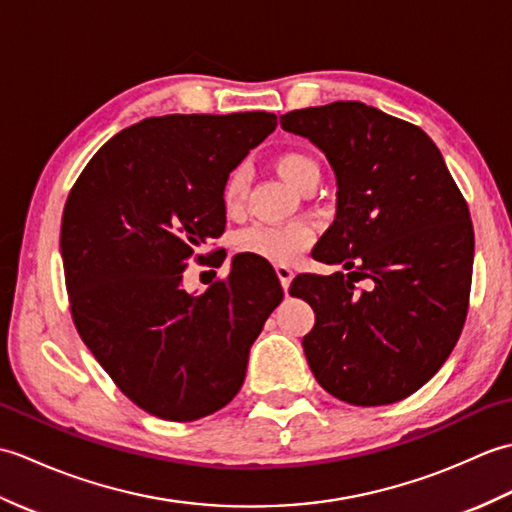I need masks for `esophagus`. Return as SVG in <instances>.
<instances>
[{"label": "esophagus", "instance_id": "obj_1", "mask_svg": "<svg viewBox=\"0 0 512 512\" xmlns=\"http://www.w3.org/2000/svg\"><path fill=\"white\" fill-rule=\"evenodd\" d=\"M275 273H277V277L281 281V286H284V290H288L292 277H295V270H292L288 264H277L275 266Z\"/></svg>", "mask_w": 512, "mask_h": 512}]
</instances>
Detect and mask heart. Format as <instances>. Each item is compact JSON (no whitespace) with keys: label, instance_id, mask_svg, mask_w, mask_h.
Here are the masks:
<instances>
[{"label":"heart","instance_id":"1","mask_svg":"<svg viewBox=\"0 0 512 512\" xmlns=\"http://www.w3.org/2000/svg\"><path fill=\"white\" fill-rule=\"evenodd\" d=\"M275 169L290 187L299 191L314 187L321 178L317 158L306 151L290 149L275 156ZM248 176L242 167H235L222 184V204L226 213H239L246 204ZM312 228L303 222L290 224H253L235 235V250L242 255L266 259V262L288 264L312 244Z\"/></svg>","mask_w":512,"mask_h":512}]
</instances>
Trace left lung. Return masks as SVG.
<instances>
[{
	"label": "left lung",
	"instance_id": "1",
	"mask_svg": "<svg viewBox=\"0 0 512 512\" xmlns=\"http://www.w3.org/2000/svg\"><path fill=\"white\" fill-rule=\"evenodd\" d=\"M336 173V220L312 257L334 275H297L314 328L303 352L319 385L356 407L418 391L458 343L469 312L475 235L469 206L420 127L358 101L288 112ZM348 275L345 276L344 273ZM361 278L369 289H358Z\"/></svg>",
	"mask_w": 512,
	"mask_h": 512
}]
</instances>
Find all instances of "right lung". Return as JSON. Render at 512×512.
<instances>
[{
	"label": "right lung",
	"mask_w": 512,
	"mask_h": 512,
	"mask_svg": "<svg viewBox=\"0 0 512 512\" xmlns=\"http://www.w3.org/2000/svg\"><path fill=\"white\" fill-rule=\"evenodd\" d=\"M275 127L268 112L151 116L107 140L68 195L61 257L72 321L151 416L191 422L226 407L284 299L275 270L239 255L204 295L182 288L184 268L224 233L226 176ZM206 257L224 262L220 250Z\"/></svg>",
	"instance_id": "right-lung-1"
}]
</instances>
